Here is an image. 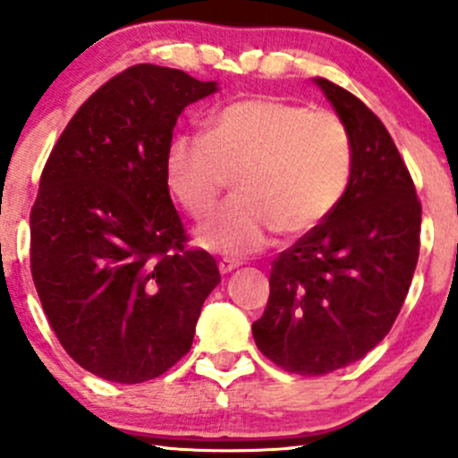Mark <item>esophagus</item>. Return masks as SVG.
Returning <instances> with one entry per match:
<instances>
[{
	"label": "esophagus",
	"instance_id": "34e87169",
	"mask_svg": "<svg viewBox=\"0 0 458 458\" xmlns=\"http://www.w3.org/2000/svg\"><path fill=\"white\" fill-rule=\"evenodd\" d=\"M240 264H242V262H240V259L225 258V259H220V262H218V268H220V273L225 275V273H231V270H233V268H238Z\"/></svg>",
	"mask_w": 458,
	"mask_h": 458
}]
</instances>
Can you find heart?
I'll return each mask as SVG.
<instances>
[{"label": "heart", "instance_id": "obj_1", "mask_svg": "<svg viewBox=\"0 0 458 458\" xmlns=\"http://www.w3.org/2000/svg\"><path fill=\"white\" fill-rule=\"evenodd\" d=\"M170 191L205 218L235 176L238 199L196 233L200 247L253 253L275 231L303 235L341 203L352 176V141L329 111L277 98H249L216 113L208 135H179L165 152Z\"/></svg>", "mask_w": 458, "mask_h": 458}]
</instances>
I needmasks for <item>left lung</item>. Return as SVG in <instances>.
Masks as SVG:
<instances>
[{
	"label": "left lung",
	"instance_id": "left-lung-1",
	"mask_svg": "<svg viewBox=\"0 0 458 458\" xmlns=\"http://www.w3.org/2000/svg\"><path fill=\"white\" fill-rule=\"evenodd\" d=\"M352 141L336 209L279 253L253 323L259 352L299 376H323L371 352L395 323L420 258L421 203L391 135L362 100L314 78Z\"/></svg>",
	"mask_w": 458,
	"mask_h": 458
}]
</instances>
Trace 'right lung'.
Listing matches in <instances>:
<instances>
[{"mask_svg": "<svg viewBox=\"0 0 458 458\" xmlns=\"http://www.w3.org/2000/svg\"><path fill=\"white\" fill-rule=\"evenodd\" d=\"M218 91L170 67L132 65L91 93L58 137L30 211V270L73 360L120 385L152 380L194 341L220 273L188 249L165 152L176 117Z\"/></svg>", "mask_w": 458, "mask_h": 458, "instance_id": "obj_1", "label": "right lung"}]
</instances>
